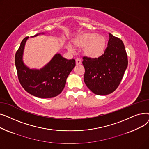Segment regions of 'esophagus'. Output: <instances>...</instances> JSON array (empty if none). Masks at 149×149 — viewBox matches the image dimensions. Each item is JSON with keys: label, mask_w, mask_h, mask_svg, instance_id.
I'll return each instance as SVG.
<instances>
[{"label": "esophagus", "mask_w": 149, "mask_h": 149, "mask_svg": "<svg viewBox=\"0 0 149 149\" xmlns=\"http://www.w3.org/2000/svg\"><path fill=\"white\" fill-rule=\"evenodd\" d=\"M75 61H76V65H81V60L80 58H77Z\"/></svg>", "instance_id": "esophagus-1"}]
</instances>
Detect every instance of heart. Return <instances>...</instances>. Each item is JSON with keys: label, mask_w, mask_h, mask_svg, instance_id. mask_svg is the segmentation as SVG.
<instances>
[{"label": "heart", "mask_w": 149, "mask_h": 149, "mask_svg": "<svg viewBox=\"0 0 149 149\" xmlns=\"http://www.w3.org/2000/svg\"><path fill=\"white\" fill-rule=\"evenodd\" d=\"M73 43L76 48H83V54L90 58H99L103 56L107 46V38L102 34L84 33L77 36ZM67 48L73 52L74 48L68 45Z\"/></svg>", "instance_id": "1"}]
</instances>
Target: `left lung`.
Segmentation results:
<instances>
[{"label": "left lung", "instance_id": "8db88e82", "mask_svg": "<svg viewBox=\"0 0 149 149\" xmlns=\"http://www.w3.org/2000/svg\"><path fill=\"white\" fill-rule=\"evenodd\" d=\"M107 47L102 57H83L84 81L96 95H105L114 92L123 79L127 65V53L123 41L109 33Z\"/></svg>", "mask_w": 149, "mask_h": 149}]
</instances>
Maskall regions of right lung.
I'll use <instances>...</instances> for the list:
<instances>
[{"label": "right lung", "mask_w": 149, "mask_h": 149, "mask_svg": "<svg viewBox=\"0 0 149 149\" xmlns=\"http://www.w3.org/2000/svg\"><path fill=\"white\" fill-rule=\"evenodd\" d=\"M28 38V37H26L23 39L15 56V65L20 83L26 92L35 97L48 98L57 96L64 89L67 77L75 66V60H67L57 54L40 70L31 69L22 60Z\"/></svg>", "instance_id": "obj_1"}]
</instances>
